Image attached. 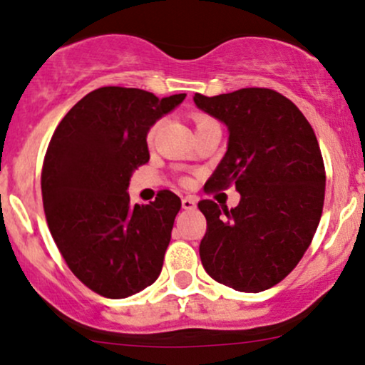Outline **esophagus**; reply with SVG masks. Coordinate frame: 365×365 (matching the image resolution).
Instances as JSON below:
<instances>
[{"label":"esophagus","mask_w":365,"mask_h":365,"mask_svg":"<svg viewBox=\"0 0 365 365\" xmlns=\"http://www.w3.org/2000/svg\"><path fill=\"white\" fill-rule=\"evenodd\" d=\"M197 206V200L195 197H183L182 199V207L187 209V211H192Z\"/></svg>","instance_id":"obj_1"}]
</instances>
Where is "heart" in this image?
Masks as SVG:
<instances>
[{
  "label": "heart",
  "instance_id": "obj_1",
  "mask_svg": "<svg viewBox=\"0 0 365 365\" xmlns=\"http://www.w3.org/2000/svg\"><path fill=\"white\" fill-rule=\"evenodd\" d=\"M192 120H194V123H195V130L200 128V127H204V125L211 123V121H215V120L209 118V116H206V115H194V116H192ZM158 128H159V121H156V123H154L153 127L149 128V132H148V140L149 142L154 139V135H156Z\"/></svg>",
  "mask_w": 365,
  "mask_h": 365
}]
</instances>
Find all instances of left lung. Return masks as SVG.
Returning a JSON list of instances; mask_svg holds the SVG:
<instances>
[{
  "label": "left lung",
  "mask_w": 365,
  "mask_h": 365,
  "mask_svg": "<svg viewBox=\"0 0 365 365\" xmlns=\"http://www.w3.org/2000/svg\"><path fill=\"white\" fill-rule=\"evenodd\" d=\"M197 108L228 127V150L206 190L240 192L237 207L204 199V269L238 292L257 293L292 273L311 245L324 204L326 171L302 111L273 89L195 94Z\"/></svg>",
  "instance_id": "8db88e82"
}]
</instances>
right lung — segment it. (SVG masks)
I'll return each mask as SVG.
<instances>
[{
	"mask_svg": "<svg viewBox=\"0 0 365 365\" xmlns=\"http://www.w3.org/2000/svg\"><path fill=\"white\" fill-rule=\"evenodd\" d=\"M183 99L101 87L63 116L49 140L41 173L49 232L70 271L106 299L139 293L161 273L182 200L159 190L153 202L132 206L127 188L149 161V128Z\"/></svg>",
	"mask_w": 365,
	"mask_h": 365,
	"instance_id": "obj_1",
	"label": "right lung"
}]
</instances>
